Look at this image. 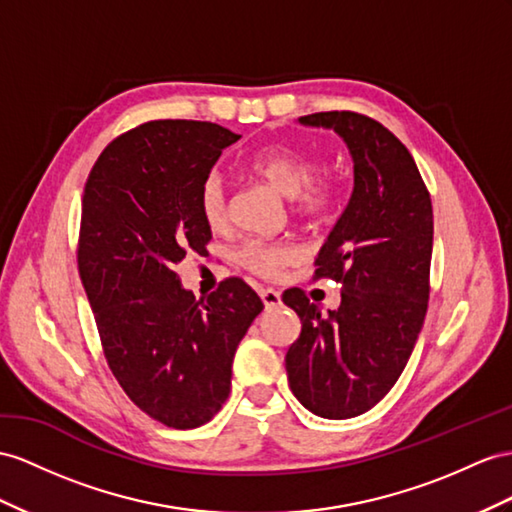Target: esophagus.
Segmentation results:
<instances>
[{
    "instance_id": "34e87169",
    "label": "esophagus",
    "mask_w": 512,
    "mask_h": 512,
    "mask_svg": "<svg viewBox=\"0 0 512 512\" xmlns=\"http://www.w3.org/2000/svg\"><path fill=\"white\" fill-rule=\"evenodd\" d=\"M259 296H261V300H264L266 309H274L281 305V294L277 290H270V287H261Z\"/></svg>"
}]
</instances>
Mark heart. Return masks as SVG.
I'll return each mask as SVG.
<instances>
[{
	"instance_id": "heart-1",
	"label": "heart",
	"mask_w": 512,
	"mask_h": 512,
	"mask_svg": "<svg viewBox=\"0 0 512 512\" xmlns=\"http://www.w3.org/2000/svg\"><path fill=\"white\" fill-rule=\"evenodd\" d=\"M248 168L259 179H264L270 188L292 199L296 214L320 216L329 205V188L316 183L318 166L305 153L287 147V144H268L248 157ZM196 203L205 225L209 229H220L227 222V190L220 173L212 170L199 183ZM296 246L287 242H261L248 240L235 253L242 268L257 274V277H277V274L296 259Z\"/></svg>"
}]
</instances>
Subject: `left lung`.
Masks as SVG:
<instances>
[{"label": "left lung", "mask_w": 512, "mask_h": 512, "mask_svg": "<svg viewBox=\"0 0 512 512\" xmlns=\"http://www.w3.org/2000/svg\"><path fill=\"white\" fill-rule=\"evenodd\" d=\"M333 129L355 164L350 201L316 259L313 279L342 283L329 316L303 290H287L303 329L285 355L298 402L326 419L370 411L396 385L428 309L432 203L409 149L357 112L300 116Z\"/></svg>", "instance_id": "left-lung-1"}]
</instances>
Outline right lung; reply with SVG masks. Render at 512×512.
Here are the masks:
<instances>
[{
    "label": "right lung",
    "mask_w": 512,
    "mask_h": 512,
    "mask_svg": "<svg viewBox=\"0 0 512 512\" xmlns=\"http://www.w3.org/2000/svg\"><path fill=\"white\" fill-rule=\"evenodd\" d=\"M240 136L216 123L151 121L90 170L77 266L116 381L140 411L188 430L229 398L231 365L264 303L242 279L196 300L175 266L212 240L199 183Z\"/></svg>",
    "instance_id": "add662e5"
}]
</instances>
